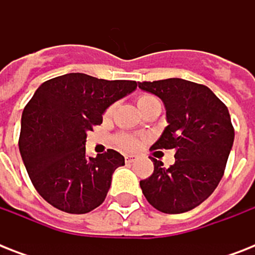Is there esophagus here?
I'll return each instance as SVG.
<instances>
[{"label":"esophagus","instance_id":"obj_1","mask_svg":"<svg viewBox=\"0 0 255 255\" xmlns=\"http://www.w3.org/2000/svg\"><path fill=\"white\" fill-rule=\"evenodd\" d=\"M136 159H137L136 156H133V155H127V156H126V163H127V164H131V163H133V161H136Z\"/></svg>","mask_w":255,"mask_h":255}]
</instances>
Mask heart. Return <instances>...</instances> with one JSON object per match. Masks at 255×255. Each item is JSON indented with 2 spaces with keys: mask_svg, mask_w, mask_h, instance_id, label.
I'll return each mask as SVG.
<instances>
[{
  "mask_svg": "<svg viewBox=\"0 0 255 255\" xmlns=\"http://www.w3.org/2000/svg\"><path fill=\"white\" fill-rule=\"evenodd\" d=\"M155 102H159L153 95H149V94H143L137 98V106H139L140 110H143L144 107H147L148 104L155 103ZM111 110H108L107 114H110ZM116 143L120 148L123 149H127V151H133L140 145V141L137 137L132 135H128V133H120V135L116 136Z\"/></svg>",
  "mask_w": 255,
  "mask_h": 255,
  "instance_id": "1",
  "label": "heart"
}]
</instances>
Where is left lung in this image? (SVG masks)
<instances>
[{
  "label": "left lung",
  "mask_w": 255,
  "mask_h": 255,
  "mask_svg": "<svg viewBox=\"0 0 255 255\" xmlns=\"http://www.w3.org/2000/svg\"><path fill=\"white\" fill-rule=\"evenodd\" d=\"M167 110L168 126L151 149H174V164L155 169L140 188L155 209L178 214L194 209L217 188L233 147L234 128L225 104L204 85L169 78L139 82Z\"/></svg>",
  "instance_id": "1"
}]
</instances>
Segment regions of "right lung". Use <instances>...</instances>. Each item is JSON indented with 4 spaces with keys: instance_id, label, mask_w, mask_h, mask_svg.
Here are the masks:
<instances>
[{
    "instance_id": "1",
    "label": "right lung",
    "mask_w": 255,
    "mask_h": 255,
    "mask_svg": "<svg viewBox=\"0 0 255 255\" xmlns=\"http://www.w3.org/2000/svg\"><path fill=\"white\" fill-rule=\"evenodd\" d=\"M136 87L135 81L71 73L46 81L34 92L22 112L18 145L34 188L50 205L85 214L104 201L124 157L114 149L86 157L87 132Z\"/></svg>"
}]
</instances>
